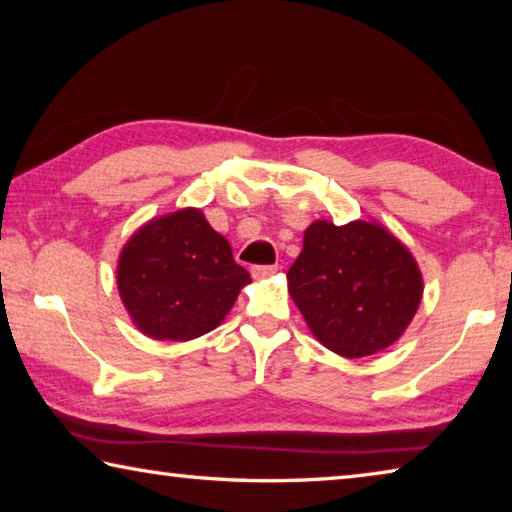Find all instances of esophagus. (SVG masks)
I'll list each match as a JSON object with an SVG mask.
<instances>
[{"label": "esophagus", "mask_w": 512, "mask_h": 512, "mask_svg": "<svg viewBox=\"0 0 512 512\" xmlns=\"http://www.w3.org/2000/svg\"><path fill=\"white\" fill-rule=\"evenodd\" d=\"M277 271L275 264H262V266H253V275L255 277H268Z\"/></svg>", "instance_id": "34e87169"}]
</instances>
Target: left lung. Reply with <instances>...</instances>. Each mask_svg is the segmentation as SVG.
Returning <instances> with one entry per match:
<instances>
[{
    "mask_svg": "<svg viewBox=\"0 0 512 512\" xmlns=\"http://www.w3.org/2000/svg\"><path fill=\"white\" fill-rule=\"evenodd\" d=\"M287 275L311 334L350 359L393 345L422 298L413 255L391 232L368 221L311 223Z\"/></svg>",
    "mask_w": 512,
    "mask_h": 512,
    "instance_id": "1",
    "label": "left lung"
}]
</instances>
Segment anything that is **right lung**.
Returning <instances> with one entry per match:
<instances>
[{
	"mask_svg": "<svg viewBox=\"0 0 512 512\" xmlns=\"http://www.w3.org/2000/svg\"><path fill=\"white\" fill-rule=\"evenodd\" d=\"M250 273L232 257L203 212L153 219L121 250L119 296L151 339L189 341L214 329L235 305Z\"/></svg>",
	"mask_w": 512,
	"mask_h": 512,
	"instance_id": "obj_1",
	"label": "right lung"
}]
</instances>
